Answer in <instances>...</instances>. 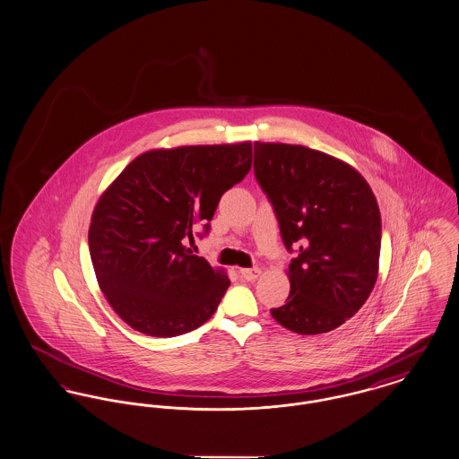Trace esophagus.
<instances>
[{
  "instance_id": "1",
  "label": "esophagus",
  "mask_w": 459,
  "mask_h": 459,
  "mask_svg": "<svg viewBox=\"0 0 459 459\" xmlns=\"http://www.w3.org/2000/svg\"><path fill=\"white\" fill-rule=\"evenodd\" d=\"M259 268H250V270H240L238 272V275H240V278H244V280H247V281H254L257 276H259Z\"/></svg>"
}]
</instances>
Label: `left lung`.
Segmentation results:
<instances>
[{"label": "left lung", "instance_id": "obj_1", "mask_svg": "<svg viewBox=\"0 0 459 459\" xmlns=\"http://www.w3.org/2000/svg\"><path fill=\"white\" fill-rule=\"evenodd\" d=\"M254 176L296 257L290 294L270 309L285 329L324 334L370 296L379 266L381 214L366 179L329 154L292 144H254Z\"/></svg>", "mask_w": 459, "mask_h": 459}]
</instances>
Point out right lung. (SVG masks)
<instances>
[{"label":"right lung","mask_w":459,"mask_h":459,"mask_svg":"<svg viewBox=\"0 0 459 459\" xmlns=\"http://www.w3.org/2000/svg\"><path fill=\"white\" fill-rule=\"evenodd\" d=\"M250 165V143L156 150L128 163L100 196L89 230L93 270L132 329L181 336L214 315L230 280L187 242L198 222V237L209 235L221 196Z\"/></svg>","instance_id":"right-lung-1"}]
</instances>
